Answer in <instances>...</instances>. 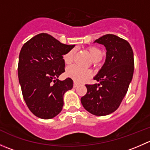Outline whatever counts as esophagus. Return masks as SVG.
<instances>
[{
    "instance_id": "1",
    "label": "esophagus",
    "mask_w": 150,
    "mask_h": 150,
    "mask_svg": "<svg viewBox=\"0 0 150 150\" xmlns=\"http://www.w3.org/2000/svg\"><path fill=\"white\" fill-rule=\"evenodd\" d=\"M78 84L76 82H74V83H73V87L74 88H76V87H78Z\"/></svg>"
}]
</instances>
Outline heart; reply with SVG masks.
Instances as JSON below:
<instances>
[{
    "label": "heart",
    "mask_w": 150,
    "mask_h": 150,
    "mask_svg": "<svg viewBox=\"0 0 150 150\" xmlns=\"http://www.w3.org/2000/svg\"><path fill=\"white\" fill-rule=\"evenodd\" d=\"M87 50L93 62H96L100 61L103 57V51L98 47L90 46L87 48ZM75 53V49H71L63 56V60L66 64H70L72 62ZM66 74L75 82L82 83L91 76L92 72L88 69H84L77 65H72L67 68Z\"/></svg>",
    "instance_id": "b5f03b06"
}]
</instances>
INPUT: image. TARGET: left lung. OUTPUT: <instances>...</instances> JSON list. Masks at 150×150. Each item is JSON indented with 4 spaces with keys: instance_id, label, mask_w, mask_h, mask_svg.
Instances as JSON below:
<instances>
[{
    "instance_id": "1",
    "label": "left lung",
    "mask_w": 150,
    "mask_h": 150,
    "mask_svg": "<svg viewBox=\"0 0 150 150\" xmlns=\"http://www.w3.org/2000/svg\"><path fill=\"white\" fill-rule=\"evenodd\" d=\"M106 47V60L93 78L98 83L86 84L87 93L81 97L88 112L104 116L115 111L128 91L134 69V53L127 40L107 34L95 40Z\"/></svg>"
}]
</instances>
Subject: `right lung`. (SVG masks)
I'll return each instance as SVG.
<instances>
[{"label": "right lung", "mask_w": 150, "mask_h": 150, "mask_svg": "<svg viewBox=\"0 0 150 150\" xmlns=\"http://www.w3.org/2000/svg\"><path fill=\"white\" fill-rule=\"evenodd\" d=\"M74 46L47 33L34 36L22 46L18 64L19 84L25 103L38 117L53 118L62 110L63 96L72 88L73 81L57 78L64 72L63 55Z\"/></svg>", "instance_id": "right-lung-1"}]
</instances>
